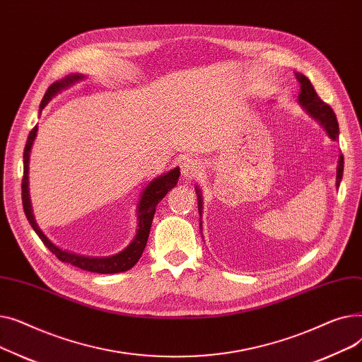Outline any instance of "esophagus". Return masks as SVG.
Listing matches in <instances>:
<instances>
[{"label": "esophagus", "mask_w": 362, "mask_h": 362, "mask_svg": "<svg viewBox=\"0 0 362 362\" xmlns=\"http://www.w3.org/2000/svg\"><path fill=\"white\" fill-rule=\"evenodd\" d=\"M182 173H183V176L186 177V179H192V177H195L199 171L202 170V163L199 161V160H197V158H192V157H189V158H186L183 163H182Z\"/></svg>", "instance_id": "obj_1"}]
</instances>
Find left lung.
<instances>
[{
  "label": "left lung",
  "instance_id": "8db88e82",
  "mask_svg": "<svg viewBox=\"0 0 362 362\" xmlns=\"http://www.w3.org/2000/svg\"><path fill=\"white\" fill-rule=\"evenodd\" d=\"M296 79L300 83V93H299V97H298L299 104L303 108H305L317 122H320V124L326 129V132L329 133V136L333 141H337L339 139V124H337V119H336L334 111L332 110L330 105H327L325 101H322L318 97L314 86H313V83L310 82V79L307 78V76H303L300 73H296ZM336 173H337L336 175V187H339L341 176H344V156H341V154H340L339 161H337ZM197 195H198V206H199L198 210H199V214H201L202 198H201V191H199V189H197Z\"/></svg>",
  "mask_w": 362,
  "mask_h": 362
}]
</instances>
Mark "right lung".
<instances>
[{"label":"right lung","instance_id":"add662e5","mask_svg":"<svg viewBox=\"0 0 362 362\" xmlns=\"http://www.w3.org/2000/svg\"><path fill=\"white\" fill-rule=\"evenodd\" d=\"M85 78L83 74H78L73 73L66 76L62 81L54 82L45 92L44 98L41 101V110L48 104V101H51V98L54 95H57L59 92H62L63 89L71 86L73 83L79 82ZM36 132H37V126H35L26 141L25 145V152H23V180H22V201H23V210L25 214L32 226V229L36 232V235L40 236V239L44 242V245L47 248L59 258L62 262H67L74 265V267H79L82 270L90 272V273H100V274H114V273H122V272H127L130 270L133 265H135L144 250L146 246V240L149 236V230H151V224H152V218H154L156 214V208L158 205V202L167 195V192L170 189H173L177 185L179 176H180V170L176 167L173 170L167 171L165 175H161L158 177H156L154 180H151L148 183V186L144 189V192L141 195V201L138 205V230H136V236L133 238V240L126 246V248L111 257H103V258H93V257H83V255H78L73 252H67L60 250L59 246H55L44 233L42 230L37 227L35 217L32 214V205H30V199H29V157H30V149H32V144L36 138Z\"/></svg>","mask_w":362,"mask_h":362}]
</instances>
